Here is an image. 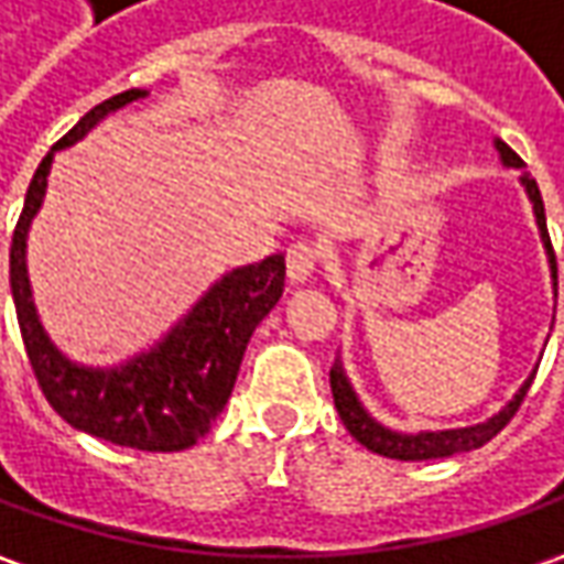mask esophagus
Wrapping results in <instances>:
<instances>
[{
	"label": "esophagus",
	"mask_w": 564,
	"mask_h": 564,
	"mask_svg": "<svg viewBox=\"0 0 564 564\" xmlns=\"http://www.w3.org/2000/svg\"><path fill=\"white\" fill-rule=\"evenodd\" d=\"M318 246L315 243H293L286 249V278L290 283H305L312 281V274L318 271Z\"/></svg>",
	"instance_id": "1"
}]
</instances>
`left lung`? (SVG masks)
I'll use <instances>...</instances> for the list:
<instances>
[{"mask_svg": "<svg viewBox=\"0 0 564 564\" xmlns=\"http://www.w3.org/2000/svg\"><path fill=\"white\" fill-rule=\"evenodd\" d=\"M496 149L502 155V165L509 167H524V162L514 155L512 149L506 147L502 140H496ZM521 184L528 189L531 203H534V215H536V227H540V237H543V246H546V256H550V268H553V290L558 293V268H555V252L553 243H550V230H546V212H543V196H540V186L531 174H521ZM536 375V371H534ZM534 375L521 383V390L514 393L509 405L499 409V415L487 417L484 424H471V427H456V431H424V434H397L390 427L378 424L375 417L368 415L361 409L359 397L356 390L349 387L346 380V371H343L340 359L334 361L330 368V390H334V405L340 412L343 424L352 437L359 440L365 449L378 453V456L387 458H399V462H421V458H443V456H456V453H468V449H477L509 424L518 412V405L524 402L531 383H534Z\"/></svg>", "mask_w": 564, "mask_h": 564, "instance_id": "obj_1", "label": "left lung"}]
</instances>
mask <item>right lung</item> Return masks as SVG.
I'll use <instances>...</instances> for the list:
<instances>
[{"mask_svg":"<svg viewBox=\"0 0 564 564\" xmlns=\"http://www.w3.org/2000/svg\"><path fill=\"white\" fill-rule=\"evenodd\" d=\"M143 96L147 89H124L89 108L40 162L11 234V300L40 390L70 427L143 453H181L205 437L224 412L246 343L281 300L286 274L283 256H268L264 262L224 274L165 340L118 368H87L62 356L40 324L28 278V230L46 196L55 152L84 140L108 111Z\"/></svg>","mask_w":564,"mask_h":564,"instance_id":"obj_1","label":"right lung"}]
</instances>
